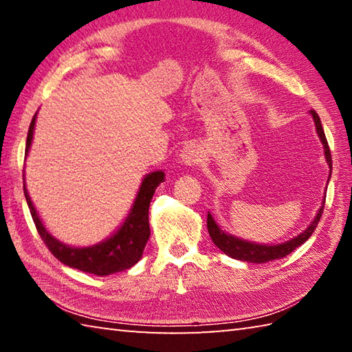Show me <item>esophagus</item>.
Masks as SVG:
<instances>
[{
	"label": "esophagus",
	"instance_id": "34e87169",
	"mask_svg": "<svg viewBox=\"0 0 352 352\" xmlns=\"http://www.w3.org/2000/svg\"><path fill=\"white\" fill-rule=\"evenodd\" d=\"M180 162L184 166H197L201 162L200 151L194 144H189L186 147H183L182 153H180Z\"/></svg>",
	"mask_w": 352,
	"mask_h": 352
}]
</instances>
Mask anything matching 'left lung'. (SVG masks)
I'll return each mask as SVG.
<instances>
[{"label": "left lung", "instance_id": "obj_1", "mask_svg": "<svg viewBox=\"0 0 352 352\" xmlns=\"http://www.w3.org/2000/svg\"><path fill=\"white\" fill-rule=\"evenodd\" d=\"M311 115H312L314 122H315V130H317L318 138H320L321 144H323V148H324V158H326L327 166H329V177H331V174H332V158H331L329 146H327V141H326V136H324V130H323V127H321V121H320L317 113L312 110ZM324 200H326V195L323 199V205L320 206L318 212L315 214V219L312 220L311 223H309V226L305 231H302V233H300L298 236H294L292 239L285 241V242L276 243V245L250 242V241L242 239V237H237L234 234L226 233V231H223L216 223V220H214L211 212H208V219H206L208 233H210L214 245L222 250V252L226 256H230V258L245 261V262H254V264H264V262L284 258V256H287L289 253L294 252L295 248L300 247L301 243H305L309 239V237L312 236L314 230L317 228V225L320 222L321 214H323Z\"/></svg>", "mask_w": 352, "mask_h": 352}]
</instances>
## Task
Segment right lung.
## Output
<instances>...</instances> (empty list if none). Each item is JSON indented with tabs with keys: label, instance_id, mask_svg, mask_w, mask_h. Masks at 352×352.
Listing matches in <instances>:
<instances>
[{
	"label": "right lung",
	"instance_id": "obj_1",
	"mask_svg": "<svg viewBox=\"0 0 352 352\" xmlns=\"http://www.w3.org/2000/svg\"><path fill=\"white\" fill-rule=\"evenodd\" d=\"M35 121H37V113H35L31 126H29L28 138H26V152L28 157L31 151V144L34 140ZM164 182L163 170H153L151 174H146L140 184L138 192L132 204V208L124 219V222L119 225V228L111 236L107 237L102 242L94 243L88 247H71L68 243L60 242L57 237L52 236L46 226L41 222L37 210L32 204L29 192L26 189L25 182V197L28 201L29 211L34 219V223L37 226L38 234L50 248V252L56 258L63 262L65 265L73 267L80 272L93 273L98 276H107L111 273H118L127 270L133 267L141 259L144 247L151 237V228H148V206L155 194V189L158 184Z\"/></svg>",
	"mask_w": 352,
	"mask_h": 352
}]
</instances>
